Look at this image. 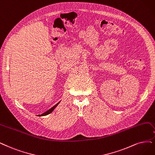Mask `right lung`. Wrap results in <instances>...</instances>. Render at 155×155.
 Returning <instances> with one entry per match:
<instances>
[{"label": "right lung", "mask_w": 155, "mask_h": 155, "mask_svg": "<svg viewBox=\"0 0 155 155\" xmlns=\"http://www.w3.org/2000/svg\"><path fill=\"white\" fill-rule=\"evenodd\" d=\"M60 102H61V101H60L59 103H57V104L56 105H55L54 107H51V108H50V109H49V110H48L47 112H44V113H43V114H40V115H38V116H45L48 115V114H50V113H51V112H52L54 110V109L55 108V107L59 104V103H60Z\"/></svg>", "instance_id": "1"}]
</instances>
